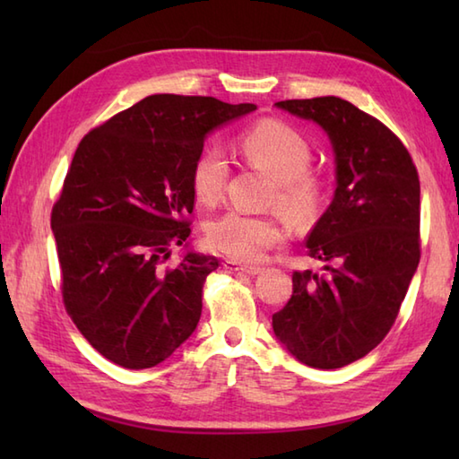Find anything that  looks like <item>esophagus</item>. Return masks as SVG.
Segmentation results:
<instances>
[{"label": "esophagus", "mask_w": 459, "mask_h": 459, "mask_svg": "<svg viewBox=\"0 0 459 459\" xmlns=\"http://www.w3.org/2000/svg\"><path fill=\"white\" fill-rule=\"evenodd\" d=\"M222 266L227 268V270H230V272H240V274H258V272L262 270L260 266H247V264H238V262H235V260H224L222 262Z\"/></svg>", "instance_id": "34e87169"}]
</instances>
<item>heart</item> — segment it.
<instances>
[{
	"instance_id": "obj_1",
	"label": "heart",
	"mask_w": 459,
	"mask_h": 459,
	"mask_svg": "<svg viewBox=\"0 0 459 459\" xmlns=\"http://www.w3.org/2000/svg\"><path fill=\"white\" fill-rule=\"evenodd\" d=\"M238 150L248 165L274 178L268 204L294 222H309L316 217L325 197V179L309 168L311 145L304 134L281 120L264 118L238 135ZM229 175V160L219 148L209 145L201 150L191 168L195 197L209 207L217 204L227 191ZM284 238V227L274 214L266 212L229 211L207 229L211 250L235 262H256Z\"/></svg>"
}]
</instances>
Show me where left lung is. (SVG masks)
Wrapping results in <instances>:
<instances>
[{
    "label": "left lung",
    "mask_w": 459,
    "mask_h": 459,
    "mask_svg": "<svg viewBox=\"0 0 459 459\" xmlns=\"http://www.w3.org/2000/svg\"><path fill=\"white\" fill-rule=\"evenodd\" d=\"M276 106L327 132L337 189L306 240L324 272L291 274L294 291L272 327L304 365L339 368L373 351L401 311L420 262V179L398 135L351 102L319 96Z\"/></svg>",
    "instance_id": "8db88e82"
}]
</instances>
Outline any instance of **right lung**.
<instances>
[{
	"instance_id": "obj_1",
	"label": "right lung",
	"mask_w": 459,
	"mask_h": 459,
	"mask_svg": "<svg viewBox=\"0 0 459 459\" xmlns=\"http://www.w3.org/2000/svg\"><path fill=\"white\" fill-rule=\"evenodd\" d=\"M256 110L212 96L153 94L81 140L51 229L66 314L86 341L124 368L168 359L199 324L214 256L189 252L193 161L217 126Z\"/></svg>"
}]
</instances>
